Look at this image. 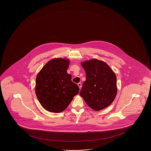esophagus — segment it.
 <instances>
[{"label": "esophagus", "instance_id": "34e87169", "mask_svg": "<svg viewBox=\"0 0 151 151\" xmlns=\"http://www.w3.org/2000/svg\"><path fill=\"white\" fill-rule=\"evenodd\" d=\"M78 86L79 87V88L81 89V87H82V83H78Z\"/></svg>", "mask_w": 151, "mask_h": 151}]
</instances>
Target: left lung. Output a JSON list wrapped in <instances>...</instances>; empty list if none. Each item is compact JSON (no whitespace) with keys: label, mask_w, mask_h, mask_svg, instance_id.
I'll use <instances>...</instances> for the list:
<instances>
[{"label":"left lung","mask_w":151,"mask_h":151,"mask_svg":"<svg viewBox=\"0 0 151 151\" xmlns=\"http://www.w3.org/2000/svg\"><path fill=\"white\" fill-rule=\"evenodd\" d=\"M86 71L80 95L90 107L99 111L113 102L117 94L116 75L106 63L93 59L81 63Z\"/></svg>","instance_id":"obj_1"}]
</instances>
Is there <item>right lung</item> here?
I'll return each instance as SVG.
<instances>
[{
    "instance_id": "add662e5",
    "label": "right lung",
    "mask_w": 151,
    "mask_h": 151,
    "mask_svg": "<svg viewBox=\"0 0 151 151\" xmlns=\"http://www.w3.org/2000/svg\"><path fill=\"white\" fill-rule=\"evenodd\" d=\"M69 63L68 59H52L37 76V97L42 106L51 112L64 110L78 93L79 87L71 81V75L67 73Z\"/></svg>"
}]
</instances>
